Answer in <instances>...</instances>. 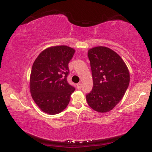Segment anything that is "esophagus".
<instances>
[{
    "mask_svg": "<svg viewBox=\"0 0 152 152\" xmlns=\"http://www.w3.org/2000/svg\"><path fill=\"white\" fill-rule=\"evenodd\" d=\"M76 86H77L78 89H80V88H81V87H82V83H78Z\"/></svg>",
    "mask_w": 152,
    "mask_h": 152,
    "instance_id": "1",
    "label": "esophagus"
}]
</instances>
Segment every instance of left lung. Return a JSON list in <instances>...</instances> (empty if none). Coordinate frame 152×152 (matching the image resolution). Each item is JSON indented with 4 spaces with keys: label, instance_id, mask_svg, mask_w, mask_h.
I'll list each match as a JSON object with an SVG mask.
<instances>
[{
    "label": "left lung",
    "instance_id": "obj_1",
    "mask_svg": "<svg viewBox=\"0 0 152 152\" xmlns=\"http://www.w3.org/2000/svg\"><path fill=\"white\" fill-rule=\"evenodd\" d=\"M93 80V88L86 95L91 108L107 113L122 100L130 82L126 64L116 52L106 46L88 50Z\"/></svg>",
    "mask_w": 152,
    "mask_h": 152
}]
</instances>
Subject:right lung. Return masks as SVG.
Returning <instances> with one entry per match:
<instances>
[{
  "mask_svg": "<svg viewBox=\"0 0 152 152\" xmlns=\"http://www.w3.org/2000/svg\"><path fill=\"white\" fill-rule=\"evenodd\" d=\"M75 49L68 46H50L40 53L32 64L30 90L42 112L49 115L66 108L75 88L67 83L68 64Z\"/></svg>",
  "mask_w": 152,
  "mask_h": 152,
  "instance_id": "1",
  "label": "right lung"
}]
</instances>
